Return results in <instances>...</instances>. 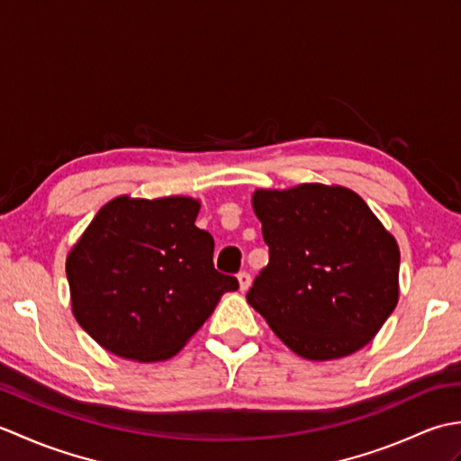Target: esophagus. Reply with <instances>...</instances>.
Masks as SVG:
<instances>
[{
	"label": "esophagus",
	"mask_w": 461,
	"mask_h": 461,
	"mask_svg": "<svg viewBox=\"0 0 461 461\" xmlns=\"http://www.w3.org/2000/svg\"><path fill=\"white\" fill-rule=\"evenodd\" d=\"M238 281H240V291H248L249 285H251V277L248 271H241L238 273Z\"/></svg>",
	"instance_id": "34e87169"
}]
</instances>
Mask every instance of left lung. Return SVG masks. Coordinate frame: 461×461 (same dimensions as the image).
Masks as SVG:
<instances>
[{"label": "left lung", "mask_w": 461, "mask_h": 461, "mask_svg": "<svg viewBox=\"0 0 461 461\" xmlns=\"http://www.w3.org/2000/svg\"><path fill=\"white\" fill-rule=\"evenodd\" d=\"M269 263L248 303L309 360L366 347L398 303L400 249L366 202L345 185L256 190Z\"/></svg>", "instance_id": "1"}]
</instances>
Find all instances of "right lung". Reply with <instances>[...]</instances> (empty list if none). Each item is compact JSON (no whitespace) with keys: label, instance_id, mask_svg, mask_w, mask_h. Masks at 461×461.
Returning <instances> with one entry per match:
<instances>
[{"label":"right lung","instance_id":"right-lung-1","mask_svg":"<svg viewBox=\"0 0 461 461\" xmlns=\"http://www.w3.org/2000/svg\"><path fill=\"white\" fill-rule=\"evenodd\" d=\"M198 212L188 195H119L86 225L65 271L73 315L103 348L139 362L172 358L240 287L215 271Z\"/></svg>","mask_w":461,"mask_h":461}]
</instances>
